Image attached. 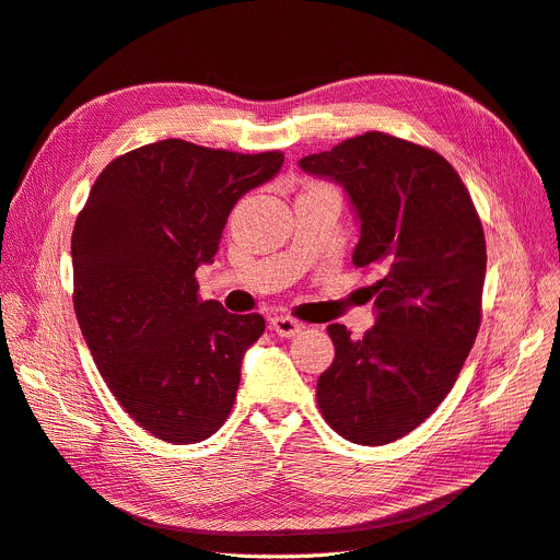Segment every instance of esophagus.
I'll list each match as a JSON object with an SVG mask.
<instances>
[{"label": "esophagus", "instance_id": "1", "mask_svg": "<svg viewBox=\"0 0 560 560\" xmlns=\"http://www.w3.org/2000/svg\"><path fill=\"white\" fill-rule=\"evenodd\" d=\"M269 327H272L279 337H285V339L295 337L302 329V325L291 316H275L272 320H269Z\"/></svg>", "mask_w": 560, "mask_h": 560}]
</instances>
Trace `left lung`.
Wrapping results in <instances>:
<instances>
[{"label": "left lung", "mask_w": 560, "mask_h": 560, "mask_svg": "<svg viewBox=\"0 0 560 560\" xmlns=\"http://www.w3.org/2000/svg\"><path fill=\"white\" fill-rule=\"evenodd\" d=\"M339 182L360 217L353 262L378 318L362 339L327 325L335 362L316 387L325 422L358 445H385L420 427L450 395L478 337L487 272L485 231L452 163L383 131L300 159Z\"/></svg>", "instance_id": "1"}]
</instances>
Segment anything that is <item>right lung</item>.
I'll return each mask as SVG.
<instances>
[{"instance_id":"add662e5","label":"right lung","mask_w":560,"mask_h":560,"mask_svg":"<svg viewBox=\"0 0 560 560\" xmlns=\"http://www.w3.org/2000/svg\"><path fill=\"white\" fill-rule=\"evenodd\" d=\"M279 150L240 154L179 138L142 144L96 177L71 237L73 308L113 397L152 436L186 445L231 416L260 314L198 295L235 202L272 179Z\"/></svg>"}]
</instances>
